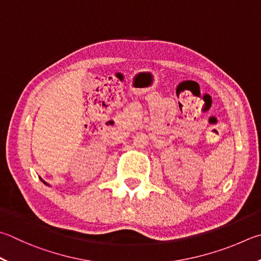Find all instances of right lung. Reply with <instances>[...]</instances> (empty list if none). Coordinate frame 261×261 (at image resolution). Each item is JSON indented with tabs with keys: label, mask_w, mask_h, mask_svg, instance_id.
Wrapping results in <instances>:
<instances>
[{
	"label": "right lung",
	"mask_w": 261,
	"mask_h": 261,
	"mask_svg": "<svg viewBox=\"0 0 261 261\" xmlns=\"http://www.w3.org/2000/svg\"><path fill=\"white\" fill-rule=\"evenodd\" d=\"M40 179H41V180H42V181H43V182H44V184H45V185H48V184H46V182H45V181H44V180H43V179H42V178H40ZM48 186H49V185H48Z\"/></svg>",
	"instance_id": "1"
}]
</instances>
